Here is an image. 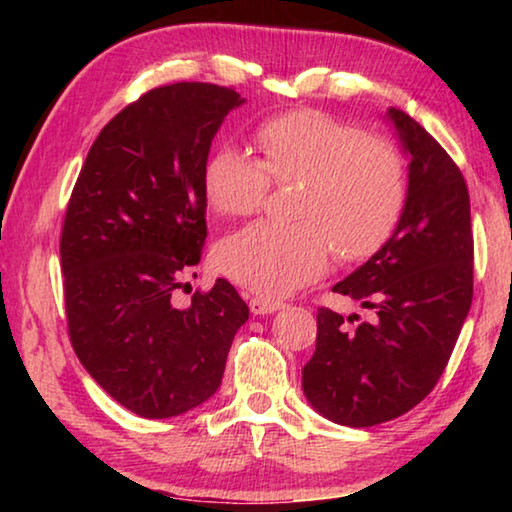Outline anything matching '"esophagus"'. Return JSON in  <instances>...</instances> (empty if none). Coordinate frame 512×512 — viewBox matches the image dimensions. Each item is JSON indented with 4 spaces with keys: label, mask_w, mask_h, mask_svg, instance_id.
<instances>
[{
    "label": "esophagus",
    "mask_w": 512,
    "mask_h": 512,
    "mask_svg": "<svg viewBox=\"0 0 512 512\" xmlns=\"http://www.w3.org/2000/svg\"><path fill=\"white\" fill-rule=\"evenodd\" d=\"M250 311H253L255 316H264V314H273V311H280L284 309V302H277V300H266V298H253L248 302Z\"/></svg>",
    "instance_id": "obj_1"
}]
</instances>
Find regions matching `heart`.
<instances>
[{
	"mask_svg": "<svg viewBox=\"0 0 512 512\" xmlns=\"http://www.w3.org/2000/svg\"><path fill=\"white\" fill-rule=\"evenodd\" d=\"M253 160L219 149L205 164L203 192L228 219L264 205L271 183H298L296 223H255L216 250L221 271L257 296L277 298L325 273L332 244L366 259L386 244L406 205V164L388 140L348 119L298 108L255 128Z\"/></svg>",
	"mask_w": 512,
	"mask_h": 512,
	"instance_id": "1",
	"label": "heart"
}]
</instances>
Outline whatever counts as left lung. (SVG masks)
<instances>
[{
    "label": "left lung",
    "instance_id": "1",
    "mask_svg": "<svg viewBox=\"0 0 512 512\" xmlns=\"http://www.w3.org/2000/svg\"><path fill=\"white\" fill-rule=\"evenodd\" d=\"M388 119L411 155L404 212L393 237L332 289L375 316L348 329L341 314L320 307L316 352L302 368L311 406L345 427H375L420 404L443 375L472 305L463 173L406 112L391 108Z\"/></svg>",
    "mask_w": 512,
    "mask_h": 512
}]
</instances>
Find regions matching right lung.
Segmentation results:
<instances>
[{"label":"right lung","mask_w":512,"mask_h":512,"mask_svg":"<svg viewBox=\"0 0 512 512\" xmlns=\"http://www.w3.org/2000/svg\"><path fill=\"white\" fill-rule=\"evenodd\" d=\"M241 103L214 83L144 92L103 126L69 196L60 232L69 341L103 391L140 418L210 400L248 320L223 277L185 309L171 302L203 255L207 153Z\"/></svg>","instance_id":"1"}]
</instances>
